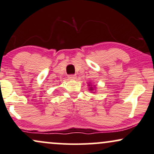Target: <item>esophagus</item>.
Returning a JSON list of instances; mask_svg holds the SVG:
<instances>
[{
    "label": "esophagus",
    "instance_id": "obj_1",
    "mask_svg": "<svg viewBox=\"0 0 154 154\" xmlns=\"http://www.w3.org/2000/svg\"><path fill=\"white\" fill-rule=\"evenodd\" d=\"M68 79H69L70 80H75V79H76V76H75V75H68Z\"/></svg>",
    "mask_w": 154,
    "mask_h": 154
}]
</instances>
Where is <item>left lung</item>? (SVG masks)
Returning a JSON list of instances; mask_svg holds the SVG:
<instances>
[{"instance_id":"left-lung-1","label":"left lung","mask_w":154,"mask_h":154,"mask_svg":"<svg viewBox=\"0 0 154 154\" xmlns=\"http://www.w3.org/2000/svg\"><path fill=\"white\" fill-rule=\"evenodd\" d=\"M88 86H90V87H89V90H90V91H94V90L95 89V86H94V87H93V86H91V85H90V84H88ZM94 92V91H93Z\"/></svg>"}]
</instances>
